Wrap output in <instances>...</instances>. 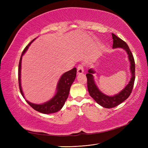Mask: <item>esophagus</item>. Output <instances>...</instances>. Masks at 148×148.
<instances>
[{
  "instance_id": "1",
  "label": "esophagus",
  "mask_w": 148,
  "mask_h": 148,
  "mask_svg": "<svg viewBox=\"0 0 148 148\" xmlns=\"http://www.w3.org/2000/svg\"><path fill=\"white\" fill-rule=\"evenodd\" d=\"M84 72V66L82 64H79L77 67V73L82 74Z\"/></svg>"
}]
</instances>
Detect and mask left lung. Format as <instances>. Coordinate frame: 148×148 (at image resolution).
Listing matches in <instances>:
<instances>
[{
	"label": "left lung",
	"mask_w": 148,
	"mask_h": 148,
	"mask_svg": "<svg viewBox=\"0 0 148 148\" xmlns=\"http://www.w3.org/2000/svg\"><path fill=\"white\" fill-rule=\"evenodd\" d=\"M112 36L113 39V48H123L125 51H127L128 55L129 60L130 62V71L132 73V78L129 83L118 95L114 96H109L101 92L97 87L92 75L93 73H95V71L92 69H89L88 70V73L86 74L88 90L89 95L95 99L97 104L107 109L117 106L127 99L132 93L135 79V60H134V57L130 49L127 44L122 39L117 37L114 33H112Z\"/></svg>",
	"instance_id": "8db88e82"
}]
</instances>
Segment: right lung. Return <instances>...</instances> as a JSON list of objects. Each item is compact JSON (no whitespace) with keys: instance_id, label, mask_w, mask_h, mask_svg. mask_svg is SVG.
I'll list each match as a JSON object with an SVG mask.
<instances>
[{"instance_id":"add662e5","label":"right lung","mask_w":148,"mask_h":148,"mask_svg":"<svg viewBox=\"0 0 148 148\" xmlns=\"http://www.w3.org/2000/svg\"><path fill=\"white\" fill-rule=\"evenodd\" d=\"M31 41L29 42L28 46L24 49V50L21 53V56L19 62V65H18V84H19V88L21 94V95L24 97V95L22 91V89L21 86V59L22 56H23L25 52L27 51L28 47L30 46L34 40ZM76 75H77V69L76 68H73L70 71H66L65 73L62 75L61 78H60L59 83L57 84V92L56 95L53 96L51 100L46 102V103L42 104H35L33 103H31L27 100L26 101L27 102L28 104L34 109L35 110H36L39 112L48 114H52L57 112L59 110H60L62 107L64 106L66 100L68 98L70 89L72 84L73 82L76 78Z\"/></svg>"}]
</instances>
